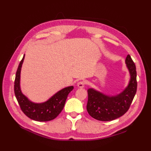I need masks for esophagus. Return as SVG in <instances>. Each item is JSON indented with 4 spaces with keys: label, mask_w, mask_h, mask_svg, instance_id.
I'll list each match as a JSON object with an SVG mask.
<instances>
[{
    "label": "esophagus",
    "mask_w": 151,
    "mask_h": 151,
    "mask_svg": "<svg viewBox=\"0 0 151 151\" xmlns=\"http://www.w3.org/2000/svg\"><path fill=\"white\" fill-rule=\"evenodd\" d=\"M85 86V82L84 81H80L77 83V86L80 88H83Z\"/></svg>",
    "instance_id": "34e87169"
}]
</instances>
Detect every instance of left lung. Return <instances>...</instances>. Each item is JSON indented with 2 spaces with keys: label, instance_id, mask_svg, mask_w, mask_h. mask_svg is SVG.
Here are the masks:
<instances>
[{
  "label": "left lung",
  "instance_id": "1",
  "mask_svg": "<svg viewBox=\"0 0 151 151\" xmlns=\"http://www.w3.org/2000/svg\"><path fill=\"white\" fill-rule=\"evenodd\" d=\"M127 64L130 78L124 90L117 95L102 93L93 88L88 89L87 111L95 119L109 121L121 117L129 110L137 90L136 68L130 56L127 55Z\"/></svg>",
  "mask_w": 151,
  "mask_h": 151
}]
</instances>
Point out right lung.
<instances>
[{
    "label": "right lung",
    "instance_id": "add662e5",
    "mask_svg": "<svg viewBox=\"0 0 151 151\" xmlns=\"http://www.w3.org/2000/svg\"><path fill=\"white\" fill-rule=\"evenodd\" d=\"M24 56V54L16 72L14 82V92L16 99L22 112L31 119L37 121L52 120L63 110L67 96L73 90L74 87L71 86L61 89L44 102L36 103L32 102L22 93L20 86L21 70Z\"/></svg>",
    "mask_w": 151,
    "mask_h": 151
}]
</instances>
